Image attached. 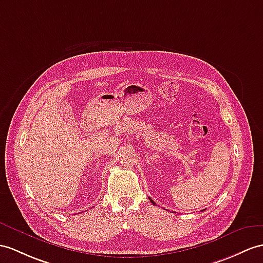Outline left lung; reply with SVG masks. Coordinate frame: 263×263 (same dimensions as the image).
<instances>
[{
  "label": "left lung",
  "instance_id": "1",
  "mask_svg": "<svg viewBox=\"0 0 263 263\" xmlns=\"http://www.w3.org/2000/svg\"><path fill=\"white\" fill-rule=\"evenodd\" d=\"M149 201H151V202H152V203H153V204H154V205H155V204H156V203H155V202H154V201H153V200H151V198H149Z\"/></svg>",
  "mask_w": 263,
  "mask_h": 263
}]
</instances>
